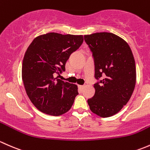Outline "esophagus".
Here are the masks:
<instances>
[{
    "mask_svg": "<svg viewBox=\"0 0 150 150\" xmlns=\"http://www.w3.org/2000/svg\"><path fill=\"white\" fill-rule=\"evenodd\" d=\"M78 87L80 89H83V88H84V86H82V85H78Z\"/></svg>",
    "mask_w": 150,
    "mask_h": 150,
    "instance_id": "1",
    "label": "esophagus"
}]
</instances>
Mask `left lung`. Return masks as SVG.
<instances>
[{"instance_id": "1", "label": "left lung", "mask_w": 150, "mask_h": 150, "mask_svg": "<svg viewBox=\"0 0 150 150\" xmlns=\"http://www.w3.org/2000/svg\"><path fill=\"white\" fill-rule=\"evenodd\" d=\"M95 60V93L87 100L91 111L102 118L112 116L129 102L135 88L137 73L128 43L110 32L84 35Z\"/></svg>"}]
</instances>
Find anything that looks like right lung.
I'll return each instance as SVG.
<instances>
[{
  "mask_svg": "<svg viewBox=\"0 0 150 150\" xmlns=\"http://www.w3.org/2000/svg\"><path fill=\"white\" fill-rule=\"evenodd\" d=\"M82 35L56 32L35 38L24 54L21 77L27 96L40 111L53 116L71 109L78 95L77 85L55 77L69 56L82 44Z\"/></svg>",
  "mask_w": 150,
  "mask_h": 150,
  "instance_id": "obj_1",
  "label": "right lung"
}]
</instances>
